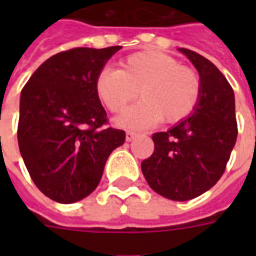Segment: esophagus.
<instances>
[{"mask_svg":"<svg viewBox=\"0 0 256 256\" xmlns=\"http://www.w3.org/2000/svg\"><path fill=\"white\" fill-rule=\"evenodd\" d=\"M136 136V132H132V130H128V132H126V140H128V142H130V140H134Z\"/></svg>","mask_w":256,"mask_h":256,"instance_id":"esophagus-1","label":"esophagus"}]
</instances>
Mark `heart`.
Segmentation results:
<instances>
[{
	"label": "heart",
	"mask_w": 256,
	"mask_h": 256,
	"mask_svg": "<svg viewBox=\"0 0 256 256\" xmlns=\"http://www.w3.org/2000/svg\"><path fill=\"white\" fill-rule=\"evenodd\" d=\"M120 65V70H100L96 92L110 112H120L140 90L144 100L116 120L122 126L148 128L164 118L168 124H176L196 108L200 96L198 74L170 54L144 50L128 56Z\"/></svg>",
	"instance_id": "heart-1"
}]
</instances>
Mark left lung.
I'll return each instance as SVG.
<instances>
[{
    "label": "left lung",
    "mask_w": 256,
    "mask_h": 256,
    "mask_svg": "<svg viewBox=\"0 0 256 256\" xmlns=\"http://www.w3.org/2000/svg\"><path fill=\"white\" fill-rule=\"evenodd\" d=\"M200 77L196 108L168 132L152 134L154 152L140 164L148 186L171 200L194 199L226 170L238 136L234 92L218 68L180 48Z\"/></svg>",
    "instance_id": "1"
}]
</instances>
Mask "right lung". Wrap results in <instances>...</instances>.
Here are the masks:
<instances>
[{"mask_svg": "<svg viewBox=\"0 0 256 256\" xmlns=\"http://www.w3.org/2000/svg\"><path fill=\"white\" fill-rule=\"evenodd\" d=\"M120 46L76 48L46 60L21 92L18 146L41 192L58 203H74L98 186L104 164L124 142V132L108 128L96 80Z\"/></svg>", "mask_w": 256, "mask_h": 256, "instance_id": "1", "label": "right lung"}]
</instances>
